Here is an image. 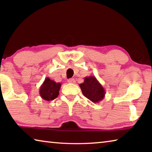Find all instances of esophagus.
Instances as JSON below:
<instances>
[{
	"mask_svg": "<svg viewBox=\"0 0 152 152\" xmlns=\"http://www.w3.org/2000/svg\"><path fill=\"white\" fill-rule=\"evenodd\" d=\"M68 82H69V83L74 84V83H75V82H76V80H75V79H74V78H70V79L68 80Z\"/></svg>",
	"mask_w": 152,
	"mask_h": 152,
	"instance_id": "esophagus-1",
	"label": "esophagus"
}]
</instances>
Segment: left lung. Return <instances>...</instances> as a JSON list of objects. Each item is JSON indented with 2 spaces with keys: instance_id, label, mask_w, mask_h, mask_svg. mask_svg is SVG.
Here are the masks:
<instances>
[{
  "instance_id": "obj_1",
  "label": "left lung",
  "mask_w": 152,
  "mask_h": 152,
  "mask_svg": "<svg viewBox=\"0 0 152 152\" xmlns=\"http://www.w3.org/2000/svg\"><path fill=\"white\" fill-rule=\"evenodd\" d=\"M79 86L84 96L94 103L101 101L106 94L105 90L94 76L85 77L83 83Z\"/></svg>"
}]
</instances>
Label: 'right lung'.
<instances>
[{
	"label": "right lung",
	"mask_w": 152,
	"mask_h": 152,
	"mask_svg": "<svg viewBox=\"0 0 152 152\" xmlns=\"http://www.w3.org/2000/svg\"><path fill=\"white\" fill-rule=\"evenodd\" d=\"M61 84L50 78H46L39 88V94L43 100L50 101L54 100L59 95Z\"/></svg>",
	"instance_id": "1"
}]
</instances>
